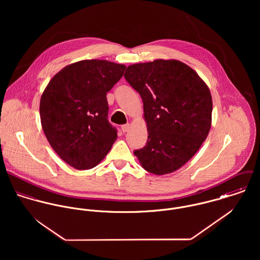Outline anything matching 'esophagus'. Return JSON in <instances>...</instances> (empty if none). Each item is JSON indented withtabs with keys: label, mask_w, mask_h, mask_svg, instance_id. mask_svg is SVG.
Here are the masks:
<instances>
[{
	"label": "esophagus",
	"mask_w": 260,
	"mask_h": 260,
	"mask_svg": "<svg viewBox=\"0 0 260 260\" xmlns=\"http://www.w3.org/2000/svg\"><path fill=\"white\" fill-rule=\"evenodd\" d=\"M122 131L123 132H127V131H129V129H130V124H124V125H122Z\"/></svg>",
	"instance_id": "esophagus-1"
}]
</instances>
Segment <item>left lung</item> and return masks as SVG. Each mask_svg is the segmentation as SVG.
<instances>
[{
  "label": "left lung",
  "mask_w": 260,
  "mask_h": 260,
  "mask_svg": "<svg viewBox=\"0 0 260 260\" xmlns=\"http://www.w3.org/2000/svg\"><path fill=\"white\" fill-rule=\"evenodd\" d=\"M126 81L140 94L148 139L134 151L141 166L155 175L182 167L206 139L212 98L206 83L178 60L158 59L127 67Z\"/></svg>",
  "instance_id": "8db88e82"
}]
</instances>
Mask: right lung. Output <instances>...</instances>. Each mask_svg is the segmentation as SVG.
<instances>
[{"mask_svg": "<svg viewBox=\"0 0 260 260\" xmlns=\"http://www.w3.org/2000/svg\"><path fill=\"white\" fill-rule=\"evenodd\" d=\"M126 66L107 60H82L64 67L40 101L43 131L51 147L78 170L97 166L117 139L108 121L107 92Z\"/></svg>", "mask_w": 260, "mask_h": 260, "instance_id": "add662e5", "label": "right lung"}]
</instances>
